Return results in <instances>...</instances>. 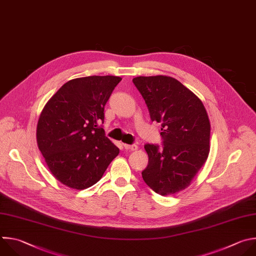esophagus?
<instances>
[{
  "mask_svg": "<svg viewBox=\"0 0 256 256\" xmlns=\"http://www.w3.org/2000/svg\"><path fill=\"white\" fill-rule=\"evenodd\" d=\"M124 148L127 150H131V151H135L138 149V146L136 144H123Z\"/></svg>",
  "mask_w": 256,
  "mask_h": 256,
  "instance_id": "esophagus-1",
  "label": "esophagus"
}]
</instances>
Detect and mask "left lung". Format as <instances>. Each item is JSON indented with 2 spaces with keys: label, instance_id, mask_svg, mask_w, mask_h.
<instances>
[{
  "label": "left lung",
  "instance_id": "obj_1",
  "mask_svg": "<svg viewBox=\"0 0 256 256\" xmlns=\"http://www.w3.org/2000/svg\"><path fill=\"white\" fill-rule=\"evenodd\" d=\"M133 82L142 94L150 118L162 124V149L146 144L145 184L168 196L190 184L210 152L211 124L202 102L178 80L166 76H137Z\"/></svg>",
  "mask_w": 256,
  "mask_h": 256
}]
</instances>
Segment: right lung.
I'll return each instance as SVG.
<instances>
[{
  "mask_svg": "<svg viewBox=\"0 0 256 256\" xmlns=\"http://www.w3.org/2000/svg\"><path fill=\"white\" fill-rule=\"evenodd\" d=\"M120 76H92L66 82L44 106L36 130L39 150L62 184L84 190L98 182L119 148L105 136L104 108Z\"/></svg>",
  "mask_w": 256,
  "mask_h": 256,
  "instance_id": "add662e5",
  "label": "right lung"
}]
</instances>
